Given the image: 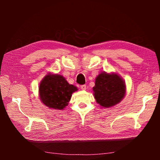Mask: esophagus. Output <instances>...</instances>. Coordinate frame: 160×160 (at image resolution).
<instances>
[{
    "instance_id": "34e87169",
    "label": "esophagus",
    "mask_w": 160,
    "mask_h": 160,
    "mask_svg": "<svg viewBox=\"0 0 160 160\" xmlns=\"http://www.w3.org/2000/svg\"><path fill=\"white\" fill-rule=\"evenodd\" d=\"M80 88H81V90H86V85H81V86H80Z\"/></svg>"
}]
</instances>
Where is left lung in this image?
I'll return each instance as SVG.
<instances>
[{
	"mask_svg": "<svg viewBox=\"0 0 160 160\" xmlns=\"http://www.w3.org/2000/svg\"><path fill=\"white\" fill-rule=\"evenodd\" d=\"M93 92L96 102L100 106L112 107L125 96V82L118 75L104 72L97 77Z\"/></svg>",
	"mask_w": 160,
	"mask_h": 160,
	"instance_id": "left-lung-1",
	"label": "left lung"
}]
</instances>
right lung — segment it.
I'll list each match as a JSON object with an SVG mask.
<instances>
[{
  "label": "right lung",
  "mask_w": 160,
  "mask_h": 160,
  "mask_svg": "<svg viewBox=\"0 0 160 160\" xmlns=\"http://www.w3.org/2000/svg\"><path fill=\"white\" fill-rule=\"evenodd\" d=\"M76 87L70 85L60 75H47L39 85V97L43 104L48 108L62 110L77 91Z\"/></svg>",
  "instance_id": "add662e5"
}]
</instances>
